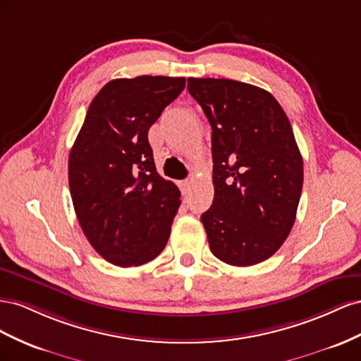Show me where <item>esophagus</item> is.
I'll list each match as a JSON object with an SVG mask.
<instances>
[{
  "mask_svg": "<svg viewBox=\"0 0 361 361\" xmlns=\"http://www.w3.org/2000/svg\"><path fill=\"white\" fill-rule=\"evenodd\" d=\"M190 186H192V180H184L180 183V189L183 193H188L190 190Z\"/></svg>",
  "mask_w": 361,
  "mask_h": 361,
  "instance_id": "34e87169",
  "label": "esophagus"
}]
</instances>
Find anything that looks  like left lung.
<instances>
[{"instance_id":"obj_1","label":"left lung","mask_w":361,"mask_h":361,"mask_svg":"<svg viewBox=\"0 0 361 361\" xmlns=\"http://www.w3.org/2000/svg\"><path fill=\"white\" fill-rule=\"evenodd\" d=\"M212 126L214 198L201 214L210 251L226 264L252 266L289 235L304 169L284 110L269 92L228 78H188Z\"/></svg>"}]
</instances>
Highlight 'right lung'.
I'll return each mask as SVG.
<instances>
[{"mask_svg":"<svg viewBox=\"0 0 361 361\" xmlns=\"http://www.w3.org/2000/svg\"><path fill=\"white\" fill-rule=\"evenodd\" d=\"M186 78L111 80L92 99L68 161L77 219L102 259L145 264L163 251L181 193L154 164L148 130Z\"/></svg>","mask_w":361,"mask_h":361,"instance_id":"add662e5","label":"right lung"}]
</instances>
